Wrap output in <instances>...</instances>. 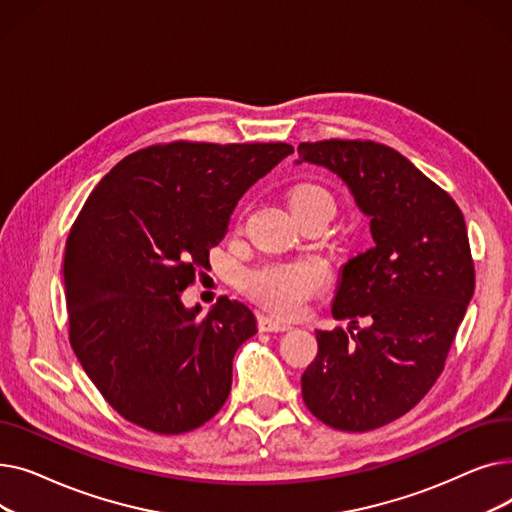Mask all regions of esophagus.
<instances>
[{"instance_id":"esophagus-1","label":"esophagus","mask_w":512,"mask_h":512,"mask_svg":"<svg viewBox=\"0 0 512 512\" xmlns=\"http://www.w3.org/2000/svg\"><path fill=\"white\" fill-rule=\"evenodd\" d=\"M259 330L261 332H286V330H292V324H288V321H282L274 315H261Z\"/></svg>"}]
</instances>
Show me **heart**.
<instances>
[{
	"instance_id": "b5f03b06",
	"label": "heart",
	"mask_w": 512,
	"mask_h": 512,
	"mask_svg": "<svg viewBox=\"0 0 512 512\" xmlns=\"http://www.w3.org/2000/svg\"><path fill=\"white\" fill-rule=\"evenodd\" d=\"M290 209L321 205L334 213V199L319 184H299L288 197ZM328 284V274L315 261L265 263L245 276V288L253 299L282 315H297L305 303Z\"/></svg>"
}]
</instances>
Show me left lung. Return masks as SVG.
<instances>
[{
	"instance_id": "left-lung-1",
	"label": "left lung",
	"mask_w": 512,
	"mask_h": 512,
	"mask_svg": "<svg viewBox=\"0 0 512 512\" xmlns=\"http://www.w3.org/2000/svg\"><path fill=\"white\" fill-rule=\"evenodd\" d=\"M294 164L336 174L369 218L373 247L340 267L334 319L315 330L307 409L342 432H369L411 411L444 369L475 290L465 218L448 193L398 151L371 141L301 143ZM357 316L370 326L359 329Z\"/></svg>"
}]
</instances>
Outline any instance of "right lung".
Listing matches in <instances>:
<instances>
[{"label":"right lung","instance_id":"add662e5","mask_svg":"<svg viewBox=\"0 0 512 512\" xmlns=\"http://www.w3.org/2000/svg\"><path fill=\"white\" fill-rule=\"evenodd\" d=\"M294 149L170 143L124 157L93 188L66 240L70 344L103 398L155 434L222 409L253 311L224 297L205 317L182 290L209 267L240 197Z\"/></svg>","mask_w":512,"mask_h":512}]
</instances>
